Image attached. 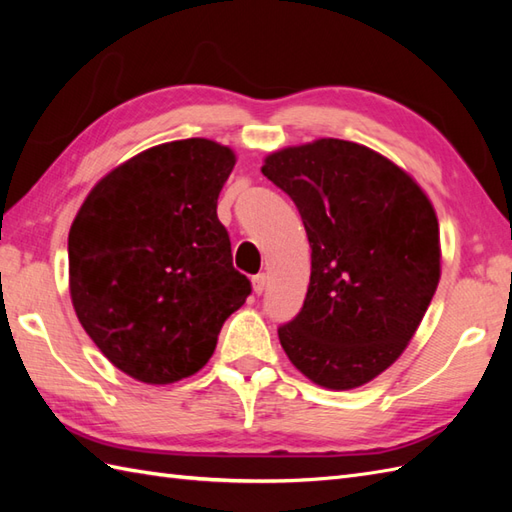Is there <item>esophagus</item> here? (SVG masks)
<instances>
[{
  "mask_svg": "<svg viewBox=\"0 0 512 512\" xmlns=\"http://www.w3.org/2000/svg\"><path fill=\"white\" fill-rule=\"evenodd\" d=\"M266 275L262 273V275H257V277H253V292L255 295H262V292L266 290Z\"/></svg>",
  "mask_w": 512,
  "mask_h": 512,
  "instance_id": "1",
  "label": "esophagus"
}]
</instances>
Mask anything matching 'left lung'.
Returning <instances> with one entry per match:
<instances>
[{"label":"left lung","mask_w":512,"mask_h":512,"mask_svg":"<svg viewBox=\"0 0 512 512\" xmlns=\"http://www.w3.org/2000/svg\"><path fill=\"white\" fill-rule=\"evenodd\" d=\"M262 173L297 204L312 248L301 312L279 328L290 363L356 389L407 350L440 281L429 195L394 160L341 138L277 149Z\"/></svg>","instance_id":"8db88e82"}]
</instances>
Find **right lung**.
Masks as SVG:
<instances>
[{
    "label": "right lung",
    "mask_w": 512,
    "mask_h": 512,
    "mask_svg": "<svg viewBox=\"0 0 512 512\" xmlns=\"http://www.w3.org/2000/svg\"><path fill=\"white\" fill-rule=\"evenodd\" d=\"M235 162L209 138L149 147L96 182L70 226L76 317L107 361L140 383L200 372L250 295L217 220Z\"/></svg>",
    "instance_id": "obj_1"
}]
</instances>
